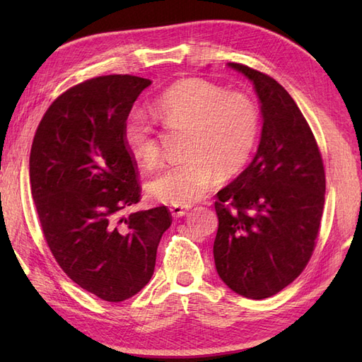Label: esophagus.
<instances>
[{
  "mask_svg": "<svg viewBox=\"0 0 362 362\" xmlns=\"http://www.w3.org/2000/svg\"><path fill=\"white\" fill-rule=\"evenodd\" d=\"M170 214L173 216V217H182V216H185L187 214V211H189V206H181V205H170Z\"/></svg>",
  "mask_w": 362,
  "mask_h": 362,
  "instance_id": "34e87169",
  "label": "esophagus"
}]
</instances>
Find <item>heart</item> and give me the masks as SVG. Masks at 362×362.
<instances>
[{"label":"heart","instance_id":"b5f03b06","mask_svg":"<svg viewBox=\"0 0 362 362\" xmlns=\"http://www.w3.org/2000/svg\"><path fill=\"white\" fill-rule=\"evenodd\" d=\"M156 110L170 128L187 129L182 154L149 182L160 202L190 205L211 187L216 175L233 177L242 170L259 136V112L243 93L202 78L181 80L156 100ZM128 152L146 166H156L161 151L156 128L144 112H133L124 124Z\"/></svg>","mask_w":362,"mask_h":362}]
</instances>
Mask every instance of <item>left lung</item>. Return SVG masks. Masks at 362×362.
Returning <instances> with one entry per match:
<instances>
[{
    "instance_id": "1",
    "label": "left lung",
    "mask_w": 362,
    "mask_h": 362,
    "mask_svg": "<svg viewBox=\"0 0 362 362\" xmlns=\"http://www.w3.org/2000/svg\"><path fill=\"white\" fill-rule=\"evenodd\" d=\"M261 104L254 160L217 193V275L247 299H266L298 278L313 255L325 204L319 146L299 107L272 76L245 64Z\"/></svg>"
}]
</instances>
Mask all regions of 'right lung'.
<instances>
[{
  "mask_svg": "<svg viewBox=\"0 0 362 362\" xmlns=\"http://www.w3.org/2000/svg\"><path fill=\"white\" fill-rule=\"evenodd\" d=\"M151 80L105 75L60 95L37 127L30 182L43 235L63 272L107 302L133 298L149 282L166 206L124 211L140 201L124 124Z\"/></svg>",
  "mask_w": 362,
  "mask_h": 362,
  "instance_id": "1",
  "label": "right lung"
}]
</instances>
